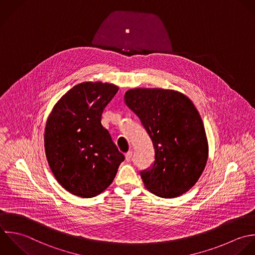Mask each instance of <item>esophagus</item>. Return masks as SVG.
<instances>
[{
  "instance_id": "34e87169",
  "label": "esophagus",
  "mask_w": 255,
  "mask_h": 255,
  "mask_svg": "<svg viewBox=\"0 0 255 255\" xmlns=\"http://www.w3.org/2000/svg\"><path fill=\"white\" fill-rule=\"evenodd\" d=\"M132 155H133V152L132 151H129L125 154V159L127 162H129L131 159H132Z\"/></svg>"
}]
</instances>
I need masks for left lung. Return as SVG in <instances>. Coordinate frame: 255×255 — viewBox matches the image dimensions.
<instances>
[{
  "mask_svg": "<svg viewBox=\"0 0 255 255\" xmlns=\"http://www.w3.org/2000/svg\"><path fill=\"white\" fill-rule=\"evenodd\" d=\"M126 105L139 117L155 148L151 169L141 172L152 194L172 199L191 190L203 174L209 144L203 120L182 92L163 88H133Z\"/></svg>",
  "mask_w": 255,
  "mask_h": 255,
  "instance_id": "8db88e82",
  "label": "left lung"
}]
</instances>
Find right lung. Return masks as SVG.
<instances>
[{"instance_id": "add662e5", "label": "right lung", "mask_w": 255, "mask_h": 255, "mask_svg": "<svg viewBox=\"0 0 255 255\" xmlns=\"http://www.w3.org/2000/svg\"><path fill=\"white\" fill-rule=\"evenodd\" d=\"M118 86L86 81L53 106L44 129V150L56 181L70 194L88 199L113 182L124 155L101 125L103 109Z\"/></svg>"}]
</instances>
